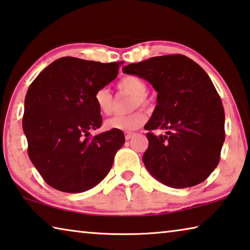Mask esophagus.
Listing matches in <instances>:
<instances>
[{
  "instance_id": "esophagus-1",
  "label": "esophagus",
  "mask_w": 250,
  "mask_h": 250,
  "mask_svg": "<svg viewBox=\"0 0 250 250\" xmlns=\"http://www.w3.org/2000/svg\"><path fill=\"white\" fill-rule=\"evenodd\" d=\"M125 140H130L136 133H133V132H125Z\"/></svg>"
}]
</instances>
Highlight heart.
<instances>
[{
  "mask_svg": "<svg viewBox=\"0 0 250 250\" xmlns=\"http://www.w3.org/2000/svg\"><path fill=\"white\" fill-rule=\"evenodd\" d=\"M118 89L121 92H125L132 96L130 101V109H136L138 106H144L149 104L146 92L148 85L138 77L129 75L125 77L118 82ZM94 104L98 106L99 111L104 114H110L113 109L112 94L106 88H101L94 93ZM146 116L144 111L137 110L125 116H114L109 118L104 122V128L106 130H119V131H134L139 129L146 122Z\"/></svg>",
  "mask_w": 250,
  "mask_h": 250,
  "instance_id": "obj_1",
  "label": "heart"
}]
</instances>
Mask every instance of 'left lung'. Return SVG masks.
<instances>
[{
	"instance_id": "8db88e82",
	"label": "left lung",
	"mask_w": 250,
	"mask_h": 250,
	"mask_svg": "<svg viewBox=\"0 0 250 250\" xmlns=\"http://www.w3.org/2000/svg\"><path fill=\"white\" fill-rule=\"evenodd\" d=\"M122 71L145 79L158 92L145 129L167 132L146 133L142 161L148 171L177 189L205 181L219 164L225 141L224 106L208 74L181 54L153 57Z\"/></svg>"
}]
</instances>
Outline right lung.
<instances>
[{"label": "right lung", "instance_id": "1", "mask_svg": "<svg viewBox=\"0 0 250 250\" xmlns=\"http://www.w3.org/2000/svg\"><path fill=\"white\" fill-rule=\"evenodd\" d=\"M121 63L60 58L29 86L22 120L27 152L52 188L83 192L109 173L125 134L110 130L90 137V130L102 124L94 93L117 78Z\"/></svg>", "mask_w": 250, "mask_h": 250}]
</instances>
